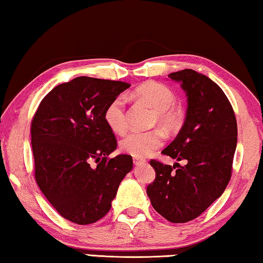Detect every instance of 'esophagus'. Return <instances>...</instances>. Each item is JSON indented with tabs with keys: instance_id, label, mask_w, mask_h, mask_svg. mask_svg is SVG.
<instances>
[{
	"instance_id": "1",
	"label": "esophagus",
	"mask_w": 263,
	"mask_h": 263,
	"mask_svg": "<svg viewBox=\"0 0 263 263\" xmlns=\"http://www.w3.org/2000/svg\"><path fill=\"white\" fill-rule=\"evenodd\" d=\"M133 160H134V163H136V165H139V163H143L146 160L142 159V158H133Z\"/></svg>"
}]
</instances>
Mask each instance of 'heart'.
<instances>
[{
	"label": "heart",
	"instance_id": "b5f03b06",
	"mask_svg": "<svg viewBox=\"0 0 263 263\" xmlns=\"http://www.w3.org/2000/svg\"><path fill=\"white\" fill-rule=\"evenodd\" d=\"M136 95L146 100L157 110V119L163 125L173 128L180 121V111L177 108L176 93L165 84L157 82L144 83L136 89ZM127 98L124 95H119L104 110V121L108 127L117 134H122L127 130L128 120L125 111ZM163 133L159 129L149 132L133 130L121 140L120 147L124 153L134 157H146L161 147L163 142Z\"/></svg>",
	"mask_w": 263,
	"mask_h": 263
}]
</instances>
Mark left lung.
Returning a JSON list of instances; mask_svg holds the SVG:
<instances>
[{
  "label": "left lung",
  "instance_id": "left-lung-1",
  "mask_svg": "<svg viewBox=\"0 0 263 263\" xmlns=\"http://www.w3.org/2000/svg\"><path fill=\"white\" fill-rule=\"evenodd\" d=\"M187 96L185 122L163 155L184 160L175 166L152 159L154 181L147 186L152 206L172 223L203 214L222 196L233 173L237 122L223 90L206 76L186 68L170 73Z\"/></svg>",
  "mask_w": 263,
  "mask_h": 263
}]
</instances>
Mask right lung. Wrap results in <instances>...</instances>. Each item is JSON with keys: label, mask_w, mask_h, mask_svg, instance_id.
I'll list each match as a JSON object with an SVG mask.
<instances>
[{"label": "right lung", "mask_w": 263, "mask_h": 263, "mask_svg": "<svg viewBox=\"0 0 263 263\" xmlns=\"http://www.w3.org/2000/svg\"><path fill=\"white\" fill-rule=\"evenodd\" d=\"M129 86L77 77L49 91L34 114L35 181L52 206L72 223L86 226L103 218L133 168L130 155L109 158L117 140L104 121L106 105Z\"/></svg>", "instance_id": "add662e5"}]
</instances>
